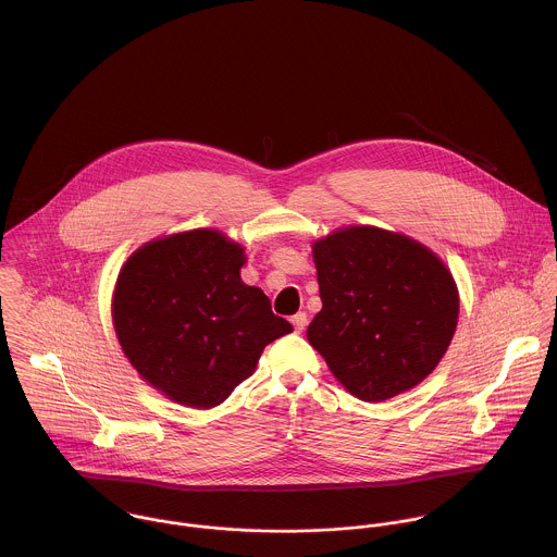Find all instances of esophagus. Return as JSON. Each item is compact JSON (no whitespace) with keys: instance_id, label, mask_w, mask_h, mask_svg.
<instances>
[{"instance_id":"34e87169","label":"esophagus","mask_w":557,"mask_h":557,"mask_svg":"<svg viewBox=\"0 0 557 557\" xmlns=\"http://www.w3.org/2000/svg\"><path fill=\"white\" fill-rule=\"evenodd\" d=\"M293 326H295L297 333L305 331V326H307V313L305 311H299L297 315H293Z\"/></svg>"}]
</instances>
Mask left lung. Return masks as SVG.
<instances>
[{
    "mask_svg": "<svg viewBox=\"0 0 557 557\" xmlns=\"http://www.w3.org/2000/svg\"><path fill=\"white\" fill-rule=\"evenodd\" d=\"M322 309L307 339L347 392L382 403L426 380L445 356L460 299L443 260L377 226L313 244Z\"/></svg>",
    "mask_w": 557,
    "mask_h": 557,
    "instance_id": "left-lung-1",
    "label": "left lung"
}]
</instances>
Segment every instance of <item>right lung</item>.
<instances>
[{
  "mask_svg": "<svg viewBox=\"0 0 557 557\" xmlns=\"http://www.w3.org/2000/svg\"><path fill=\"white\" fill-rule=\"evenodd\" d=\"M244 248L195 228L148 242L123 264L112 320L133 369L168 398L212 409L248 380L290 322L242 282Z\"/></svg>",
  "mask_w": 557,
  "mask_h": 557,
  "instance_id": "add662e5",
  "label": "right lung"
}]
</instances>
